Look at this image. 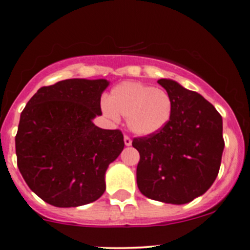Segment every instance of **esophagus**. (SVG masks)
Instances as JSON below:
<instances>
[{"instance_id":"34e87169","label":"esophagus","mask_w":250,"mask_h":250,"mask_svg":"<svg viewBox=\"0 0 250 250\" xmlns=\"http://www.w3.org/2000/svg\"><path fill=\"white\" fill-rule=\"evenodd\" d=\"M125 146L132 145V139H130L129 137H127V135H125Z\"/></svg>"}]
</instances>
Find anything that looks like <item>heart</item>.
Instances as JSON below:
<instances>
[{
    "label": "heart",
    "mask_w": 250,
    "mask_h": 250,
    "mask_svg": "<svg viewBox=\"0 0 250 250\" xmlns=\"http://www.w3.org/2000/svg\"><path fill=\"white\" fill-rule=\"evenodd\" d=\"M102 110L107 118H127L129 130L139 137L160 133L169 123L173 102L166 90L139 82H122L111 89Z\"/></svg>",
    "instance_id": "1"
}]
</instances>
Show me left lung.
<instances>
[{
    "mask_svg": "<svg viewBox=\"0 0 250 250\" xmlns=\"http://www.w3.org/2000/svg\"><path fill=\"white\" fill-rule=\"evenodd\" d=\"M173 102L169 123L157 134L135 138L140 192L163 203L185 204L202 196L220 169L223 118L198 93L169 78L157 81Z\"/></svg>",
    "mask_w": 250,
    "mask_h": 250,
    "instance_id": "8db88e82",
    "label": "left lung"
}]
</instances>
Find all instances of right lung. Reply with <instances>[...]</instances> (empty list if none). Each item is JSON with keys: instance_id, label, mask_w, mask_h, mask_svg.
<instances>
[{"instance_id": "1", "label": "right lung", "mask_w": 250, "mask_h": 250, "mask_svg": "<svg viewBox=\"0 0 250 250\" xmlns=\"http://www.w3.org/2000/svg\"><path fill=\"white\" fill-rule=\"evenodd\" d=\"M110 82L71 78L42 87L20 115L18 168L31 191L60 208L92 203L105 192V173L125 147L121 130L93 123Z\"/></svg>"}]
</instances>
